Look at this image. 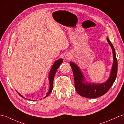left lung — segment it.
<instances>
[{
  "instance_id": "left-lung-1",
  "label": "left lung",
  "mask_w": 124,
  "mask_h": 124,
  "mask_svg": "<svg viewBox=\"0 0 124 124\" xmlns=\"http://www.w3.org/2000/svg\"><path fill=\"white\" fill-rule=\"evenodd\" d=\"M107 40L112 49L113 64L110 76L106 82L99 84L85 83V82H84V77L78 67L73 62L70 63V66L73 71L75 89L80 96L88 98H95L103 96L111 88L117 77L118 61L116 57L115 49L108 38H107Z\"/></svg>"
}]
</instances>
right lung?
I'll return each mask as SVG.
<instances>
[{"label": "right lung", "instance_id": "obj_1", "mask_svg": "<svg viewBox=\"0 0 124 124\" xmlns=\"http://www.w3.org/2000/svg\"><path fill=\"white\" fill-rule=\"evenodd\" d=\"M62 62H63L62 59L58 60L54 63V64H53V65L52 68V69H51V70H50L49 75L50 88H49V92H48V93H47V95H46V97H47L51 93V92L52 91L53 88V80H54L55 75L56 74V71H57V69H58V68L59 67L60 64H61ZM19 94L21 97L23 98V97L19 93Z\"/></svg>", "mask_w": 124, "mask_h": 124}]
</instances>
